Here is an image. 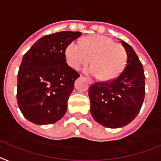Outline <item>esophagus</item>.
<instances>
[{
	"instance_id": "34e87169",
	"label": "esophagus",
	"mask_w": 161,
	"mask_h": 161,
	"mask_svg": "<svg viewBox=\"0 0 161 161\" xmlns=\"http://www.w3.org/2000/svg\"><path fill=\"white\" fill-rule=\"evenodd\" d=\"M87 81H88V83H89V84H92V83H93L92 80V79H90V78H87Z\"/></svg>"
}]
</instances>
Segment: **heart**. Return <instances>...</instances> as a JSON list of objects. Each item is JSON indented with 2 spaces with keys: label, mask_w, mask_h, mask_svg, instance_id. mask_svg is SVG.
<instances>
[{
  "label": "heart",
  "mask_w": 161,
  "mask_h": 161,
  "mask_svg": "<svg viewBox=\"0 0 161 161\" xmlns=\"http://www.w3.org/2000/svg\"><path fill=\"white\" fill-rule=\"evenodd\" d=\"M66 61L71 68L79 69L91 61L89 74L101 80H113L122 72L126 63V51L122 45L104 35H93L83 42H73L65 50ZM92 60H91V59Z\"/></svg>",
  "instance_id": "heart-1"
}]
</instances>
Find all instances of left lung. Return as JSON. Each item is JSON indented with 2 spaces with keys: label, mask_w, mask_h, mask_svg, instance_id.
I'll return each instance as SVG.
<instances>
[{
  "label": "left lung",
  "mask_w": 161,
  "mask_h": 161,
  "mask_svg": "<svg viewBox=\"0 0 161 161\" xmlns=\"http://www.w3.org/2000/svg\"><path fill=\"white\" fill-rule=\"evenodd\" d=\"M121 44L127 52V64L117 78L96 82L90 86L88 96L93 119L110 129L124 127L132 122L141 110L145 97L143 66L133 47Z\"/></svg>",
  "instance_id": "left-lung-1"
}]
</instances>
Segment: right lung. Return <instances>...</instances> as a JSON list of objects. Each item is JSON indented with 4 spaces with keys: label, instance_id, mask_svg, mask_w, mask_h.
<instances>
[{
    "label": "right lung",
    "instance_id": "right-lung-1",
    "mask_svg": "<svg viewBox=\"0 0 161 161\" xmlns=\"http://www.w3.org/2000/svg\"><path fill=\"white\" fill-rule=\"evenodd\" d=\"M82 35L63 31L46 35L24 54L18 72L17 102L33 124L57 122L64 115L78 72L67 64L65 50Z\"/></svg>",
    "mask_w": 161,
    "mask_h": 161
}]
</instances>
